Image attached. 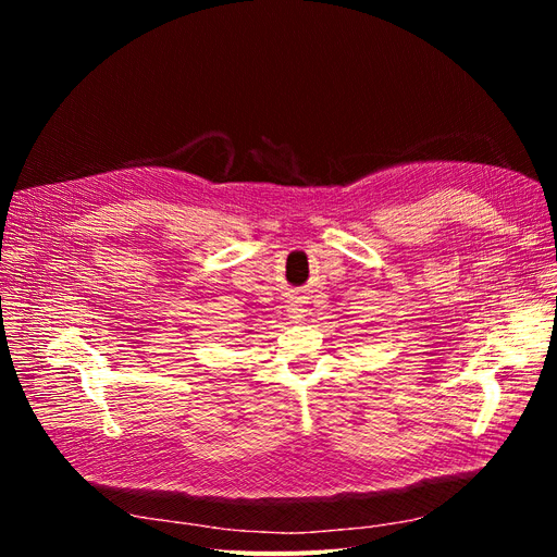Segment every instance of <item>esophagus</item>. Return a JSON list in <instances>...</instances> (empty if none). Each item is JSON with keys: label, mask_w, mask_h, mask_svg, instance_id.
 <instances>
[{"label": "esophagus", "mask_w": 557, "mask_h": 557, "mask_svg": "<svg viewBox=\"0 0 557 557\" xmlns=\"http://www.w3.org/2000/svg\"><path fill=\"white\" fill-rule=\"evenodd\" d=\"M288 315L293 320H301V318H305V307L297 305V301H295V305H288Z\"/></svg>", "instance_id": "34e87169"}]
</instances>
